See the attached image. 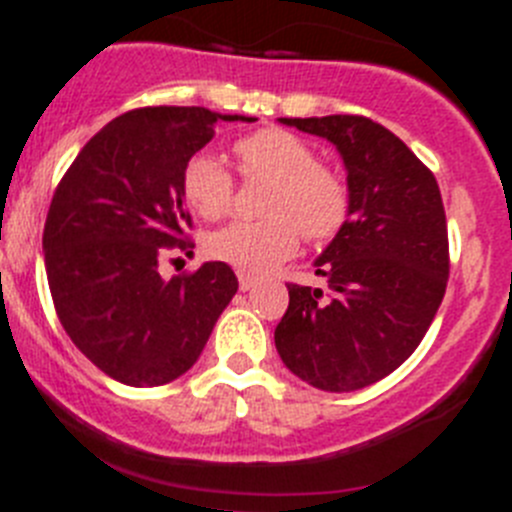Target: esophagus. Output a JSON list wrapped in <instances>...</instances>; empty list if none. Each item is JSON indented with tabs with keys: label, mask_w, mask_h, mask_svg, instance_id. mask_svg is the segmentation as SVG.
I'll list each match as a JSON object with an SVG mask.
<instances>
[{
	"label": "esophagus",
	"mask_w": 512,
	"mask_h": 512,
	"mask_svg": "<svg viewBox=\"0 0 512 512\" xmlns=\"http://www.w3.org/2000/svg\"><path fill=\"white\" fill-rule=\"evenodd\" d=\"M255 275H250V273H242V270H239V288H242V291H250V288H255Z\"/></svg>",
	"instance_id": "obj_1"
}]
</instances>
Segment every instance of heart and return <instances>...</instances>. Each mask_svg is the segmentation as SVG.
Returning <instances> with one entry per match:
<instances>
[{"instance_id": "b5f03b06", "label": "heart", "mask_w": 512, "mask_h": 512, "mask_svg": "<svg viewBox=\"0 0 512 512\" xmlns=\"http://www.w3.org/2000/svg\"><path fill=\"white\" fill-rule=\"evenodd\" d=\"M244 177L270 180L262 211L268 219L239 221L213 231L206 250L242 273H265L299 247L335 237L350 211L348 185L317 162V151L286 128H260L234 144ZM182 195L201 219H224L234 203V180L219 159L198 151L182 167Z\"/></svg>"}]
</instances>
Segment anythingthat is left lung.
I'll list each match as a JSON object with an SVG mask.
<instances>
[{
    "mask_svg": "<svg viewBox=\"0 0 512 512\" xmlns=\"http://www.w3.org/2000/svg\"><path fill=\"white\" fill-rule=\"evenodd\" d=\"M332 141L348 170L350 211L317 257L327 291L288 283L275 327L281 361L322 391H355L402 366L448 283V226L433 172L363 115L281 118Z\"/></svg>",
    "mask_w": 512,
    "mask_h": 512,
    "instance_id": "left-lung-1",
    "label": "left lung"
}]
</instances>
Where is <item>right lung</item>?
I'll return each mask as SVG.
<instances>
[{
  "label": "right lung",
  "mask_w": 512,
  "mask_h": 512,
  "mask_svg": "<svg viewBox=\"0 0 512 512\" xmlns=\"http://www.w3.org/2000/svg\"><path fill=\"white\" fill-rule=\"evenodd\" d=\"M208 108H139L97 131L53 193L43 229L51 299L66 335L102 373L162 386L188 371L237 293L226 262L164 281L159 262L190 252L182 167L213 139Z\"/></svg>",
  "instance_id": "right-lung-1"
}]
</instances>
